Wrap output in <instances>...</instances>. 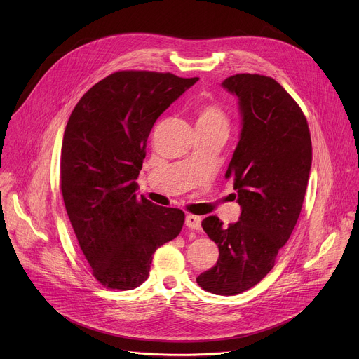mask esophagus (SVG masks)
<instances>
[{
    "label": "esophagus",
    "mask_w": 359,
    "mask_h": 359,
    "mask_svg": "<svg viewBox=\"0 0 359 359\" xmlns=\"http://www.w3.org/2000/svg\"><path fill=\"white\" fill-rule=\"evenodd\" d=\"M186 226L191 230H200L201 229V219L197 217V216H193V215H189L186 216V220H184Z\"/></svg>",
    "instance_id": "obj_1"
}]
</instances>
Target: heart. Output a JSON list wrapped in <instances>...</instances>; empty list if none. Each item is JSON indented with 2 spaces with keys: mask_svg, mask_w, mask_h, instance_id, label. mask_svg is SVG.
<instances>
[{
  "mask_svg": "<svg viewBox=\"0 0 359 359\" xmlns=\"http://www.w3.org/2000/svg\"><path fill=\"white\" fill-rule=\"evenodd\" d=\"M197 128L227 129V116L217 104H206L197 109Z\"/></svg>",
  "mask_w": 359,
  "mask_h": 359,
  "instance_id": "1",
  "label": "heart"
}]
</instances>
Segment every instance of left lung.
<instances>
[{
  "label": "left lung",
  "instance_id": "1",
  "mask_svg": "<svg viewBox=\"0 0 359 359\" xmlns=\"http://www.w3.org/2000/svg\"><path fill=\"white\" fill-rule=\"evenodd\" d=\"M222 86L236 96L240 115L226 179H233L241 215L229 227L216 216L201 222L220 255L196 281L209 292L236 295L271 271L288 241L309 184L313 146L302 111L273 78L237 74Z\"/></svg>",
  "mask_w": 359,
  "mask_h": 359
}]
</instances>
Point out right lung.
<instances>
[{"label":"right lung","instance_id":"right-lung-1","mask_svg":"<svg viewBox=\"0 0 359 359\" xmlns=\"http://www.w3.org/2000/svg\"><path fill=\"white\" fill-rule=\"evenodd\" d=\"M198 78L121 71L93 85L65 128L61 190L95 278L132 290L146 281L153 252L179 236L184 213L137 198L136 179L158 118Z\"/></svg>","mask_w":359,"mask_h":359}]
</instances>
